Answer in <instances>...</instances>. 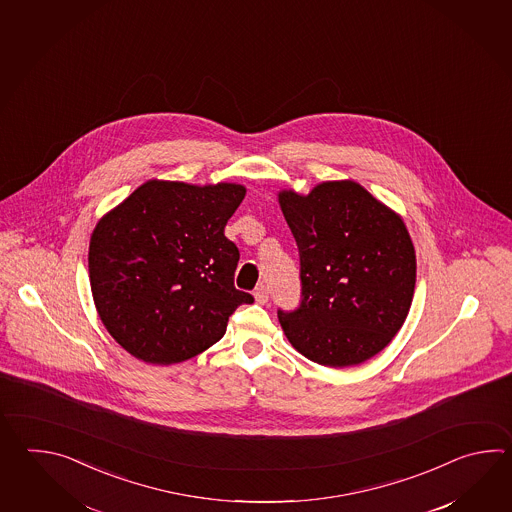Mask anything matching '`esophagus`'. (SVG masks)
I'll return each instance as SVG.
<instances>
[{
    "label": "esophagus",
    "mask_w": 512,
    "mask_h": 512,
    "mask_svg": "<svg viewBox=\"0 0 512 512\" xmlns=\"http://www.w3.org/2000/svg\"><path fill=\"white\" fill-rule=\"evenodd\" d=\"M254 298H256V302L258 304H267L269 302V289H267V285H258L256 287V291H254Z\"/></svg>",
    "instance_id": "1"
}]
</instances>
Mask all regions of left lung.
Wrapping results in <instances>:
<instances>
[{
    "label": "left lung",
    "mask_w": 512,
    "mask_h": 512,
    "mask_svg": "<svg viewBox=\"0 0 512 512\" xmlns=\"http://www.w3.org/2000/svg\"><path fill=\"white\" fill-rule=\"evenodd\" d=\"M278 197L302 285L300 305L278 309L285 337L329 368L371 359L397 335L414 298L415 251L403 219L353 181Z\"/></svg>",
    "instance_id": "left-lung-1"
}]
</instances>
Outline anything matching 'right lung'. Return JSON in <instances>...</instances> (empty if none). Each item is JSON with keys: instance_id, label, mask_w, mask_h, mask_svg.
<instances>
[{"instance_id": "obj_1", "label": "right lung", "mask_w": 512, "mask_h": 512, "mask_svg": "<svg viewBox=\"0 0 512 512\" xmlns=\"http://www.w3.org/2000/svg\"><path fill=\"white\" fill-rule=\"evenodd\" d=\"M245 188L148 181L98 221L89 282L109 335L150 364L192 359L225 335L252 294L234 287L240 251L225 225Z\"/></svg>"}]
</instances>
